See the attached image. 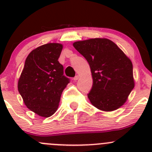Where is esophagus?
Returning a JSON list of instances; mask_svg holds the SVG:
<instances>
[{
  "instance_id": "34e87169",
  "label": "esophagus",
  "mask_w": 152,
  "mask_h": 152,
  "mask_svg": "<svg viewBox=\"0 0 152 152\" xmlns=\"http://www.w3.org/2000/svg\"><path fill=\"white\" fill-rule=\"evenodd\" d=\"M79 79V76H76L74 78H73V80H74V81H77Z\"/></svg>"
}]
</instances>
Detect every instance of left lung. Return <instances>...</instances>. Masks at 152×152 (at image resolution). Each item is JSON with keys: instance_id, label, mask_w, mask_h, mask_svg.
Returning <instances> with one entry per match:
<instances>
[{"instance_id": "1", "label": "left lung", "mask_w": 152, "mask_h": 152, "mask_svg": "<svg viewBox=\"0 0 152 152\" xmlns=\"http://www.w3.org/2000/svg\"><path fill=\"white\" fill-rule=\"evenodd\" d=\"M73 45L90 67L93 84L87 96L92 104L105 112L120 108L134 87L129 58L106 38L77 41Z\"/></svg>"}]
</instances>
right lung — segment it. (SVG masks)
I'll use <instances>...</instances> for the list:
<instances>
[{
	"mask_svg": "<svg viewBox=\"0 0 152 152\" xmlns=\"http://www.w3.org/2000/svg\"><path fill=\"white\" fill-rule=\"evenodd\" d=\"M62 48L60 43H47L31 50L18 80V91L25 105L41 117L54 114L69 83L58 61Z\"/></svg>",
	"mask_w": 152,
	"mask_h": 152,
	"instance_id": "obj_1",
	"label": "right lung"
}]
</instances>
